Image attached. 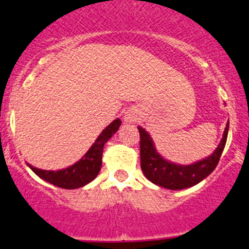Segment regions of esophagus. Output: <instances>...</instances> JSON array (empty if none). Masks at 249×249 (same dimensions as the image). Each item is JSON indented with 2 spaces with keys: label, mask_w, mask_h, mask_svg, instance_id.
<instances>
[{
  "label": "esophagus",
  "mask_w": 249,
  "mask_h": 249,
  "mask_svg": "<svg viewBox=\"0 0 249 249\" xmlns=\"http://www.w3.org/2000/svg\"><path fill=\"white\" fill-rule=\"evenodd\" d=\"M124 121L126 122H133V121H136V114L133 112H127L124 114Z\"/></svg>",
  "instance_id": "1"
}]
</instances>
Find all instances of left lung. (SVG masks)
<instances>
[{"mask_svg": "<svg viewBox=\"0 0 249 249\" xmlns=\"http://www.w3.org/2000/svg\"><path fill=\"white\" fill-rule=\"evenodd\" d=\"M230 122L224 128L223 138L219 142L212 155L192 164H178L171 160H164L156 149L155 142L151 135L144 128L138 126L141 142V168L148 181L152 183L163 187L167 190H184L196 186L204 178L208 177L217 167L218 160L223 152L228 136Z\"/></svg>", "mask_w": 249, "mask_h": 249, "instance_id": "8db88e82", "label": "left lung"}]
</instances>
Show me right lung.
Segmentation results:
<instances>
[{
    "label": "right lung",
    "instance_id": "1",
    "mask_svg": "<svg viewBox=\"0 0 249 249\" xmlns=\"http://www.w3.org/2000/svg\"><path fill=\"white\" fill-rule=\"evenodd\" d=\"M121 123L122 122L120 118L109 123L108 126L101 132V135L89 147V151L83 155V157L67 168L58 169V171H47V169L36 168L28 163L27 166L39 178H42L43 181L53 184V186L65 188V190H76V188L86 186L93 181L100 173L101 167H102L103 147H105L106 142L118 131Z\"/></svg>",
    "mask_w": 249,
    "mask_h": 249
}]
</instances>
